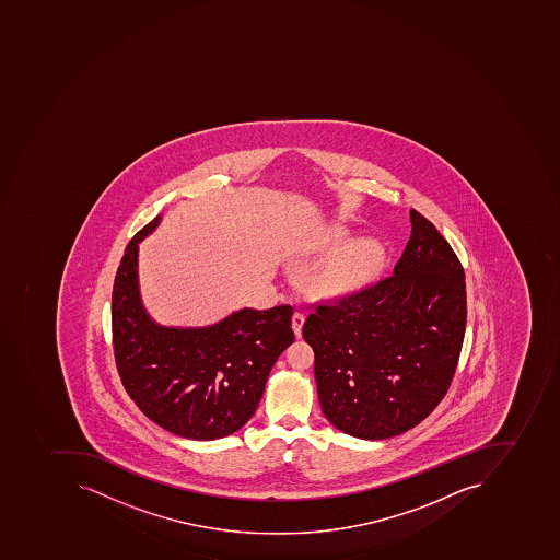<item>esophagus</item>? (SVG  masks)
<instances>
[{"label":"esophagus","mask_w":560,"mask_h":560,"mask_svg":"<svg viewBox=\"0 0 560 560\" xmlns=\"http://www.w3.org/2000/svg\"><path fill=\"white\" fill-rule=\"evenodd\" d=\"M303 323H305V314L303 312H294L293 314V331L296 335V338L302 336V327Z\"/></svg>","instance_id":"1"}]
</instances>
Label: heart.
<instances>
[{"label":"heart","mask_w":560,"mask_h":560,"mask_svg":"<svg viewBox=\"0 0 560 560\" xmlns=\"http://www.w3.org/2000/svg\"><path fill=\"white\" fill-rule=\"evenodd\" d=\"M348 242H350V234L343 229H338L324 236L320 246L327 249H339L347 246ZM383 257V246L374 240H365L351 246L343 257H339L329 269L327 278L335 288L357 287L380 270Z\"/></svg>","instance_id":"b5f03b06"}]
</instances>
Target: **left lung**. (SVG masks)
<instances>
[{
	"label": "left lung",
	"instance_id": "8db88e82",
	"mask_svg": "<svg viewBox=\"0 0 560 560\" xmlns=\"http://www.w3.org/2000/svg\"><path fill=\"white\" fill-rule=\"evenodd\" d=\"M412 234L386 278L315 303L303 324L327 421L362 440L398 436L448 392L467 323L466 273L433 222Z\"/></svg>",
	"mask_w": 560,
	"mask_h": 560
}]
</instances>
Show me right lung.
Masks as SVG:
<instances>
[{
  "label": "right lung",
  "mask_w": 560,
  "mask_h": 560,
  "mask_svg": "<svg viewBox=\"0 0 560 560\" xmlns=\"http://www.w3.org/2000/svg\"><path fill=\"white\" fill-rule=\"evenodd\" d=\"M126 246L112 291V343L127 395L168 433L217 440L242 429L257 410L270 369L294 341L293 306L243 308L197 329L162 327L148 317L138 290V243Z\"/></svg>",
  "instance_id": "add662e5"
}]
</instances>
